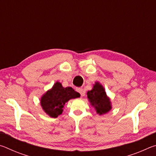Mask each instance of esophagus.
Instances as JSON below:
<instances>
[{
	"instance_id": "obj_1",
	"label": "esophagus",
	"mask_w": 156,
	"mask_h": 156,
	"mask_svg": "<svg viewBox=\"0 0 156 156\" xmlns=\"http://www.w3.org/2000/svg\"><path fill=\"white\" fill-rule=\"evenodd\" d=\"M76 91H77L79 94H80L81 96H83L84 94H83V89L82 87H78V88H76Z\"/></svg>"
}]
</instances>
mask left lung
Wrapping results in <instances>:
<instances>
[{"label": "left lung", "instance_id": "8db88e82", "mask_svg": "<svg viewBox=\"0 0 156 156\" xmlns=\"http://www.w3.org/2000/svg\"><path fill=\"white\" fill-rule=\"evenodd\" d=\"M87 98L100 115L106 113L112 109L110 100L107 96L103 87L98 83L94 84L92 90L87 92Z\"/></svg>", "mask_w": 156, "mask_h": 156}]
</instances>
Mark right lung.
<instances>
[{"mask_svg": "<svg viewBox=\"0 0 156 156\" xmlns=\"http://www.w3.org/2000/svg\"><path fill=\"white\" fill-rule=\"evenodd\" d=\"M80 97V94L72 87H63L61 83H57L52 89L41 98V104L43 110L51 118H57L62 113L65 102L72 98Z\"/></svg>", "mask_w": 156, "mask_h": 156, "instance_id": "right-lung-1", "label": "right lung"}]
</instances>
